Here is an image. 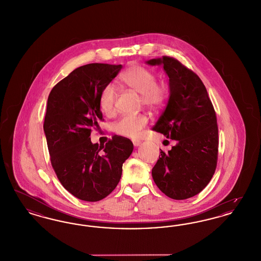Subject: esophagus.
I'll return each instance as SVG.
<instances>
[{
	"mask_svg": "<svg viewBox=\"0 0 261 261\" xmlns=\"http://www.w3.org/2000/svg\"><path fill=\"white\" fill-rule=\"evenodd\" d=\"M132 142H133V145H134V146H136V147L140 146V145L142 144V143H141V141H139V140H133Z\"/></svg>",
	"mask_w": 261,
	"mask_h": 261,
	"instance_id": "34e87169",
	"label": "esophagus"
}]
</instances>
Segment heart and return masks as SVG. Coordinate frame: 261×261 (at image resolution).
<instances>
[{
	"label": "heart",
	"mask_w": 261,
	"mask_h": 261,
	"mask_svg": "<svg viewBox=\"0 0 261 261\" xmlns=\"http://www.w3.org/2000/svg\"><path fill=\"white\" fill-rule=\"evenodd\" d=\"M120 83L126 88L141 94V104L150 110H158L167 102L169 89L167 85L156 83V75L150 70L132 66L120 75ZM117 94L112 84L106 85L100 93L99 106L105 115H112L115 113ZM146 115H124L115 124L116 133L120 135L135 138L147 124Z\"/></svg>",
	"instance_id": "b5f03b06"
}]
</instances>
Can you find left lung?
<instances>
[{"instance_id":"obj_1","label":"left lung","mask_w":261,"mask_h":261,"mask_svg":"<svg viewBox=\"0 0 261 261\" xmlns=\"http://www.w3.org/2000/svg\"><path fill=\"white\" fill-rule=\"evenodd\" d=\"M162 66L169 77V100L153 130L177 141L152 168V178L170 198L185 200L207 187L217 167L219 130L207 89L198 75L168 56L146 61Z\"/></svg>"}]
</instances>
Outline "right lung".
I'll return each mask as SVG.
<instances>
[{"mask_svg":"<svg viewBox=\"0 0 261 261\" xmlns=\"http://www.w3.org/2000/svg\"><path fill=\"white\" fill-rule=\"evenodd\" d=\"M122 65L92 63L76 68L50 91L43 131L58 179L74 197L96 202L117 186L122 164L131 155L129 139L114 136L106 145L90 140L103 120L99 97Z\"/></svg>","mask_w":261,"mask_h":261,"instance_id":"right-lung-1","label":"right lung"}]
</instances>
